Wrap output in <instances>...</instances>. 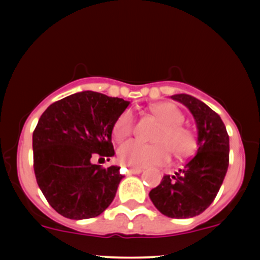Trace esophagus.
Instances as JSON below:
<instances>
[{"label": "esophagus", "instance_id": "34e87169", "mask_svg": "<svg viewBox=\"0 0 260 260\" xmlns=\"http://www.w3.org/2000/svg\"><path fill=\"white\" fill-rule=\"evenodd\" d=\"M128 172L132 175H139V174H142L143 170L142 169H129L128 170Z\"/></svg>", "mask_w": 260, "mask_h": 260}]
</instances>
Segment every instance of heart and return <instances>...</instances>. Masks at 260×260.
<instances>
[{"instance_id": "1", "label": "heart", "mask_w": 260, "mask_h": 260, "mask_svg": "<svg viewBox=\"0 0 260 260\" xmlns=\"http://www.w3.org/2000/svg\"><path fill=\"white\" fill-rule=\"evenodd\" d=\"M151 115L160 122L156 128L154 144H144L138 140H127L118 148V160L122 165L134 169L165 165L170 154L176 157H184L194 151L197 139L192 129L183 126V113L175 104L160 103L150 107ZM134 118L132 112L123 111L116 118L112 127V136L121 140L133 132Z\"/></svg>"}]
</instances>
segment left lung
Instances as JSON below:
<instances>
[{
	"mask_svg": "<svg viewBox=\"0 0 260 260\" xmlns=\"http://www.w3.org/2000/svg\"><path fill=\"white\" fill-rule=\"evenodd\" d=\"M192 112L198 129V150L175 176L166 175L149 193L155 208L172 219L202 214L221 187L229 168L230 139L220 116L187 94L172 95Z\"/></svg>",
	"mask_w": 260,
	"mask_h": 260,
	"instance_id": "8db88e82",
	"label": "left lung"
}]
</instances>
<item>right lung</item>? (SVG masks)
<instances>
[{
  "label": "right lung",
  "instance_id": "1",
  "mask_svg": "<svg viewBox=\"0 0 260 260\" xmlns=\"http://www.w3.org/2000/svg\"><path fill=\"white\" fill-rule=\"evenodd\" d=\"M129 101L80 91L45 110L32 133L34 172L49 204L73 220L100 215L122 180L118 166L104 169L92 156L115 154L112 127Z\"/></svg>",
  "mask_w": 260,
  "mask_h": 260
}]
</instances>
